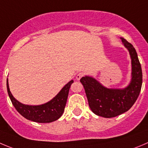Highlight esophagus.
Here are the masks:
<instances>
[{
	"label": "esophagus",
	"instance_id": "obj_1",
	"mask_svg": "<svg viewBox=\"0 0 148 148\" xmlns=\"http://www.w3.org/2000/svg\"><path fill=\"white\" fill-rule=\"evenodd\" d=\"M84 75H85V73L79 72V74H77V77H76V79H77V80H79V79H80L82 78V77H83Z\"/></svg>",
	"mask_w": 148,
	"mask_h": 148
}]
</instances>
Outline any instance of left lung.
<instances>
[{
    "instance_id": "8db88e82",
    "label": "left lung",
    "mask_w": 148,
    "mask_h": 148,
    "mask_svg": "<svg viewBox=\"0 0 148 148\" xmlns=\"http://www.w3.org/2000/svg\"><path fill=\"white\" fill-rule=\"evenodd\" d=\"M132 59V79L123 89L107 88L93 77L80 79L88 104L94 114L106 118H114L128 111L137 99L143 84V72L136 49L125 38H121Z\"/></svg>"
}]
</instances>
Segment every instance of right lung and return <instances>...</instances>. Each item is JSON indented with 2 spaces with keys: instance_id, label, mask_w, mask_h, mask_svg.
<instances>
[{
  "instance_id": "right-lung-1",
  "label": "right lung",
  "mask_w": 148,
  "mask_h": 148,
  "mask_svg": "<svg viewBox=\"0 0 148 148\" xmlns=\"http://www.w3.org/2000/svg\"><path fill=\"white\" fill-rule=\"evenodd\" d=\"M73 82L74 80H71L69 82H68L52 100L44 104L36 106L26 105L18 101L12 96L9 90L8 79L6 81V86L8 94L12 101V104L18 112L29 121L46 123L57 121L61 117L66 107L70 87Z\"/></svg>"
}]
</instances>
